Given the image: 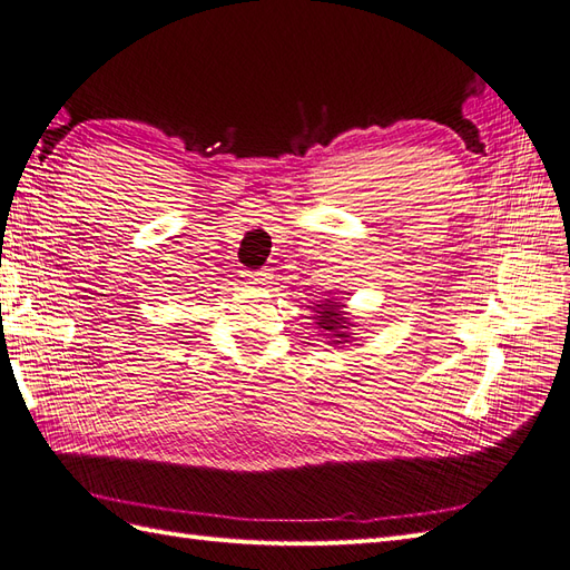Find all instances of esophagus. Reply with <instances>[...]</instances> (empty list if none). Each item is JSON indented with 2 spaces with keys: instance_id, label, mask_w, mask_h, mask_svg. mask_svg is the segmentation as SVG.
<instances>
[{
  "instance_id": "esophagus-1",
  "label": "esophagus",
  "mask_w": 570,
  "mask_h": 570,
  "mask_svg": "<svg viewBox=\"0 0 570 570\" xmlns=\"http://www.w3.org/2000/svg\"><path fill=\"white\" fill-rule=\"evenodd\" d=\"M245 278H247L252 285H264V283H266V273H264V271H247Z\"/></svg>"
}]
</instances>
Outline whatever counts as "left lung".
<instances>
[{"label": "left lung", "mask_w": 570, "mask_h": 570, "mask_svg": "<svg viewBox=\"0 0 570 570\" xmlns=\"http://www.w3.org/2000/svg\"><path fill=\"white\" fill-rule=\"evenodd\" d=\"M342 306L344 304L331 302V299H325L323 304H316V308H318V312H316L318 314L316 316V325L323 327V331L333 337V344H342V342L350 340V333L344 331V327L352 325V323H350L347 316H344Z\"/></svg>", "instance_id": "left-lung-1"}]
</instances>
